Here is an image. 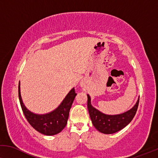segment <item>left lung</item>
I'll return each mask as SVG.
<instances>
[{"label": "left lung", "mask_w": 158, "mask_h": 158, "mask_svg": "<svg viewBox=\"0 0 158 158\" xmlns=\"http://www.w3.org/2000/svg\"><path fill=\"white\" fill-rule=\"evenodd\" d=\"M87 95V108L92 123L99 132L103 134H113L123 130L132 121L136 114L139 98L134 106L121 114H106L94 107L91 103V97Z\"/></svg>", "instance_id": "8db88e82"}]
</instances>
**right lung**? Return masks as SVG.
Returning a JSON list of instances; mask_svg holds the SVG:
<instances>
[{"label": "right lung", "mask_w": 158, "mask_h": 158, "mask_svg": "<svg viewBox=\"0 0 158 158\" xmlns=\"http://www.w3.org/2000/svg\"><path fill=\"white\" fill-rule=\"evenodd\" d=\"M76 95L74 88H72L55 110L46 114H35L28 110L24 104L21 94L20 83L19 84V101L26 119L35 130L48 136L56 135L65 127L71 106Z\"/></svg>", "instance_id": "right-lung-1"}]
</instances>
